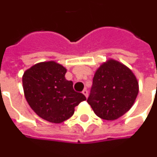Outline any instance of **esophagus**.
Here are the masks:
<instances>
[{"mask_svg": "<svg viewBox=\"0 0 157 157\" xmlns=\"http://www.w3.org/2000/svg\"><path fill=\"white\" fill-rule=\"evenodd\" d=\"M82 94L85 95V97L87 98V96H88V92H87V90L86 89H84L83 91H82Z\"/></svg>", "mask_w": 157, "mask_h": 157, "instance_id": "esophagus-1", "label": "esophagus"}]
</instances>
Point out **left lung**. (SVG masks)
I'll return each instance as SVG.
<instances>
[{
  "instance_id": "obj_1",
  "label": "left lung",
  "mask_w": 157,
  "mask_h": 157,
  "mask_svg": "<svg viewBox=\"0 0 157 157\" xmlns=\"http://www.w3.org/2000/svg\"><path fill=\"white\" fill-rule=\"evenodd\" d=\"M139 94V82L128 66L109 59L95 71L87 103L98 117L115 121L128 112Z\"/></svg>"
}]
</instances>
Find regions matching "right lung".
I'll list each match as a JSON object with an SVG mask.
<instances>
[{
  "label": "right lung",
  "instance_id": "1",
  "mask_svg": "<svg viewBox=\"0 0 157 157\" xmlns=\"http://www.w3.org/2000/svg\"><path fill=\"white\" fill-rule=\"evenodd\" d=\"M67 70L55 61L36 63L22 77L24 94L30 108L40 118L61 123L71 118L75 107L86 97L73 89L65 78Z\"/></svg>",
  "mask_w": 157,
  "mask_h": 157
}]
</instances>
